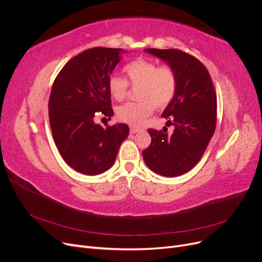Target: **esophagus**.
<instances>
[{
    "label": "esophagus",
    "instance_id": "1",
    "mask_svg": "<svg viewBox=\"0 0 262 262\" xmlns=\"http://www.w3.org/2000/svg\"><path fill=\"white\" fill-rule=\"evenodd\" d=\"M141 130L140 129H138V128H134V126H131V128H130V132L131 133H138V132H140Z\"/></svg>",
    "mask_w": 262,
    "mask_h": 262
}]
</instances>
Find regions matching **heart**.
<instances>
[{
  "label": "heart",
  "instance_id": "1",
  "mask_svg": "<svg viewBox=\"0 0 262 262\" xmlns=\"http://www.w3.org/2000/svg\"><path fill=\"white\" fill-rule=\"evenodd\" d=\"M123 72L130 85L137 87L140 102H126L117 109V116L121 121L133 126L143 124L146 118L153 114L155 106L164 108L175 97L178 78L171 67H158L154 61L139 58L123 67ZM124 78L113 75L108 81L112 96L121 100L128 93Z\"/></svg>",
  "mask_w": 262,
  "mask_h": 262
}]
</instances>
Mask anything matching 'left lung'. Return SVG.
<instances>
[{
    "mask_svg": "<svg viewBox=\"0 0 262 262\" xmlns=\"http://www.w3.org/2000/svg\"><path fill=\"white\" fill-rule=\"evenodd\" d=\"M171 67L177 74L175 97L162 117H172L171 136L148 129L152 142L143 150L147 167L165 177H176L192 169L201 160L216 126V93L207 70L196 58L178 49H145Z\"/></svg>",
    "mask_w": 262,
    "mask_h": 262,
    "instance_id": "1",
    "label": "left lung"
}]
</instances>
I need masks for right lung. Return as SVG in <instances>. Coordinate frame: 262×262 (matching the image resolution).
<instances>
[{"label": "right lung", "mask_w": 262, "mask_h": 262, "mask_svg": "<svg viewBox=\"0 0 262 262\" xmlns=\"http://www.w3.org/2000/svg\"><path fill=\"white\" fill-rule=\"evenodd\" d=\"M126 51L96 47L71 59L60 71L49 98L54 143L66 163L84 175H98L116 162L129 126L102 128L95 116H114L108 81Z\"/></svg>", "instance_id": "add662e5"}]
</instances>
